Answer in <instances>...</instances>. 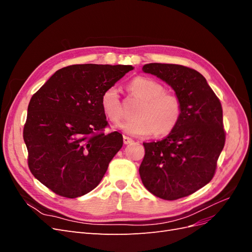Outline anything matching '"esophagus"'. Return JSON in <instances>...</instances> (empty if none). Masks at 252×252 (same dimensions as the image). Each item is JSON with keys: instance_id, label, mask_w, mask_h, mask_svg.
Here are the masks:
<instances>
[{"instance_id": "esophagus-1", "label": "esophagus", "mask_w": 252, "mask_h": 252, "mask_svg": "<svg viewBox=\"0 0 252 252\" xmlns=\"http://www.w3.org/2000/svg\"><path fill=\"white\" fill-rule=\"evenodd\" d=\"M123 142H124V144L125 145H128V144H131L132 142H133V140L132 139H130V138H128V136H123Z\"/></svg>"}]
</instances>
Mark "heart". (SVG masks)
<instances>
[{
	"label": "heart",
	"instance_id": "obj_1",
	"mask_svg": "<svg viewBox=\"0 0 252 252\" xmlns=\"http://www.w3.org/2000/svg\"><path fill=\"white\" fill-rule=\"evenodd\" d=\"M129 90L143 103L135 112L134 120L127 121L117 127L132 136H147L152 133L165 135L177 127L182 117V103L174 94L164 93L158 82L146 77L134 78L129 83ZM104 114L113 123H119L123 117L119 89L110 86L101 96Z\"/></svg>",
	"mask_w": 252,
	"mask_h": 252
}]
</instances>
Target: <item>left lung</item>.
<instances>
[{
	"label": "left lung",
	"instance_id": "left-lung-1",
	"mask_svg": "<svg viewBox=\"0 0 252 252\" xmlns=\"http://www.w3.org/2000/svg\"><path fill=\"white\" fill-rule=\"evenodd\" d=\"M142 70L168 84L183 110L179 124L165 139L143 143L140 177L152 194L178 200L204 187L215 175L225 144L222 105L206 79L191 68L150 63Z\"/></svg>",
	"mask_w": 252,
	"mask_h": 252
}]
</instances>
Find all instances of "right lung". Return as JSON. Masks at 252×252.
Segmentation results:
<instances>
[{"instance_id":"add662e5","label":"right lung","mask_w":252,"mask_h":252,"mask_svg":"<svg viewBox=\"0 0 252 252\" xmlns=\"http://www.w3.org/2000/svg\"><path fill=\"white\" fill-rule=\"evenodd\" d=\"M132 69L131 65L67 66L32 95L23 131L28 166L55 193L74 199L100 184L123 146L120 132H103L108 123L101 96Z\"/></svg>"}]
</instances>
